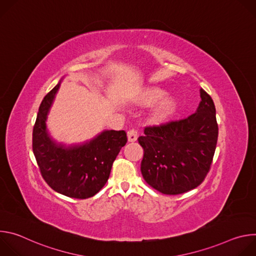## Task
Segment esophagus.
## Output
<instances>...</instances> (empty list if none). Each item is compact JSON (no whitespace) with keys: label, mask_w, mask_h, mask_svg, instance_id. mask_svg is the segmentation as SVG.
Masks as SVG:
<instances>
[{"label":"esophagus","mask_w":256,"mask_h":256,"mask_svg":"<svg viewBox=\"0 0 256 256\" xmlns=\"http://www.w3.org/2000/svg\"><path fill=\"white\" fill-rule=\"evenodd\" d=\"M138 140V132L136 130H130L128 132V140L130 142H136Z\"/></svg>","instance_id":"esophagus-1"}]
</instances>
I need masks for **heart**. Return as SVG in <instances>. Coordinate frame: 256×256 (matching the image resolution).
<instances>
[{"label": "heart", "instance_id": "b5f03b06", "mask_svg": "<svg viewBox=\"0 0 256 256\" xmlns=\"http://www.w3.org/2000/svg\"><path fill=\"white\" fill-rule=\"evenodd\" d=\"M167 93L163 89L151 87L142 91L136 97V102L144 106H151L160 102L151 114V120L155 124L167 122L177 110V101L173 97H165Z\"/></svg>", "mask_w": 256, "mask_h": 256}]
</instances>
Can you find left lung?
I'll list each match as a JSON object with an SVG mask.
<instances>
[{
  "label": "left lung",
  "instance_id": "left-lung-1",
  "mask_svg": "<svg viewBox=\"0 0 256 256\" xmlns=\"http://www.w3.org/2000/svg\"><path fill=\"white\" fill-rule=\"evenodd\" d=\"M196 114L184 120L144 128L138 140L144 149L140 171L149 186L164 194L198 188L206 176L218 140L216 107L200 90Z\"/></svg>",
  "mask_w": 256,
  "mask_h": 256
}]
</instances>
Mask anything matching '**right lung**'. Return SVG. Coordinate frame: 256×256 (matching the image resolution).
<instances>
[{
  "label": "right lung",
  "mask_w": 256,
  "mask_h": 256,
  "mask_svg": "<svg viewBox=\"0 0 256 256\" xmlns=\"http://www.w3.org/2000/svg\"><path fill=\"white\" fill-rule=\"evenodd\" d=\"M62 80L44 98L32 134V149L46 184L68 198H88L106 184L112 163L126 144L124 130H103L81 144L56 142L46 128L48 114Z\"/></svg>",
  "instance_id": "1"
}]
</instances>
